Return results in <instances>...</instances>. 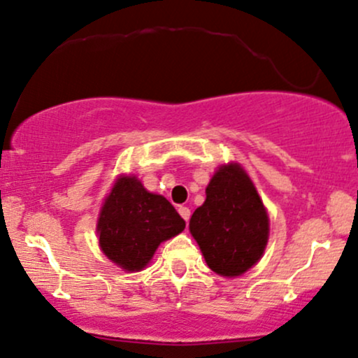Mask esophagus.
Here are the masks:
<instances>
[{"label": "esophagus", "mask_w": 358, "mask_h": 358, "mask_svg": "<svg viewBox=\"0 0 358 358\" xmlns=\"http://www.w3.org/2000/svg\"><path fill=\"white\" fill-rule=\"evenodd\" d=\"M179 213H180V217L184 218V220L189 222L191 211H189V208H187V206H179Z\"/></svg>", "instance_id": "34e87169"}]
</instances>
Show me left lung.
Listing matches in <instances>:
<instances>
[{
	"label": "left lung",
	"instance_id": "obj_1",
	"mask_svg": "<svg viewBox=\"0 0 358 358\" xmlns=\"http://www.w3.org/2000/svg\"><path fill=\"white\" fill-rule=\"evenodd\" d=\"M189 232L210 270L239 276L263 256L270 234L266 208L239 164L218 167L206 186V199L194 210Z\"/></svg>",
	"mask_w": 358,
	"mask_h": 358
}]
</instances>
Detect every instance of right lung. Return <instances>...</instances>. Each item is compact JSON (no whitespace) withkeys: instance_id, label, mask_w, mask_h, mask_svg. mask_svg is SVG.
<instances>
[{"instance_id":"right-lung-1","label":"right lung","mask_w":358,"mask_h":358,"mask_svg":"<svg viewBox=\"0 0 358 358\" xmlns=\"http://www.w3.org/2000/svg\"><path fill=\"white\" fill-rule=\"evenodd\" d=\"M184 227L186 222L164 196L150 193L134 176H119L99 215V244L119 268L140 271L160 242L178 236Z\"/></svg>"}]
</instances>
